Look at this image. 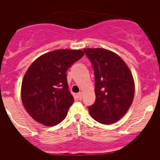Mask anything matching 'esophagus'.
Instances as JSON below:
<instances>
[{
	"instance_id": "34e87169",
	"label": "esophagus",
	"mask_w": 160,
	"mask_h": 160,
	"mask_svg": "<svg viewBox=\"0 0 160 160\" xmlns=\"http://www.w3.org/2000/svg\"><path fill=\"white\" fill-rule=\"evenodd\" d=\"M82 92H79L78 94H77V96H78V98L79 99H82Z\"/></svg>"
}]
</instances>
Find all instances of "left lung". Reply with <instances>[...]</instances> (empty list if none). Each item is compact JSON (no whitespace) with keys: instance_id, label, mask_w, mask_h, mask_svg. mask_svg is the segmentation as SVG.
<instances>
[{"instance_id":"8db88e82","label":"left lung","mask_w":160,"mask_h":160,"mask_svg":"<svg viewBox=\"0 0 160 160\" xmlns=\"http://www.w3.org/2000/svg\"><path fill=\"white\" fill-rule=\"evenodd\" d=\"M93 65L96 99L89 112L97 122L109 125L127 113L135 94L129 68L115 53L106 49H84Z\"/></svg>"}]
</instances>
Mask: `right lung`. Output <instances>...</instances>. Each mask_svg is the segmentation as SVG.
Masks as SVG:
<instances>
[{
    "label": "right lung",
    "mask_w": 160,
    "mask_h": 160,
    "mask_svg": "<svg viewBox=\"0 0 160 160\" xmlns=\"http://www.w3.org/2000/svg\"><path fill=\"white\" fill-rule=\"evenodd\" d=\"M83 55L80 49H57L40 56L29 66L22 81V99L37 122L53 127L66 118L74 102L66 71Z\"/></svg>",
    "instance_id": "add662e5"
}]
</instances>
